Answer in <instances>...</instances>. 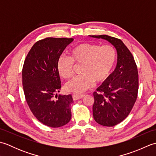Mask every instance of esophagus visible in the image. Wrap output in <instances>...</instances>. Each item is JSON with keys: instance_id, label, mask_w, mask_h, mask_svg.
Wrapping results in <instances>:
<instances>
[{"instance_id": "esophagus-1", "label": "esophagus", "mask_w": 156, "mask_h": 156, "mask_svg": "<svg viewBox=\"0 0 156 156\" xmlns=\"http://www.w3.org/2000/svg\"><path fill=\"white\" fill-rule=\"evenodd\" d=\"M84 94H72V97L73 99H74V101H77L79 100V99H80L82 98H83L84 97Z\"/></svg>"}]
</instances>
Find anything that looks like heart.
Instances as JSON below:
<instances>
[{
	"instance_id": "b5f03b06",
	"label": "heart",
	"mask_w": 156,
	"mask_h": 156,
	"mask_svg": "<svg viewBox=\"0 0 156 156\" xmlns=\"http://www.w3.org/2000/svg\"><path fill=\"white\" fill-rule=\"evenodd\" d=\"M116 59L117 51L113 46L85 43L73 48L69 52V58L61 56L57 62V69L62 78L69 79L74 73V64H82V75L74 78L64 87L67 92L80 94L90 88L94 82L105 81L111 74Z\"/></svg>"
}]
</instances>
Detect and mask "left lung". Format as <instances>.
<instances>
[{"instance_id": "1", "label": "left lung", "mask_w": 156, "mask_h": 156, "mask_svg": "<svg viewBox=\"0 0 156 156\" xmlns=\"http://www.w3.org/2000/svg\"><path fill=\"white\" fill-rule=\"evenodd\" d=\"M102 39L114 46L117 52L115 70L93 93V117L97 123L113 127L122 121L130 113L136 101L138 88V72L130 51L121 39L102 35H89Z\"/></svg>"}]
</instances>
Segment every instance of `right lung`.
<instances>
[{
  "instance_id": "obj_1",
  "label": "right lung",
  "mask_w": 156,
  "mask_h": 156,
  "mask_svg": "<svg viewBox=\"0 0 156 156\" xmlns=\"http://www.w3.org/2000/svg\"><path fill=\"white\" fill-rule=\"evenodd\" d=\"M72 38L48 37L33 45L22 71L26 101L38 121L50 127H59L70 121L71 94H56L61 88L57 62ZM55 95L58 97L54 100Z\"/></svg>"
}]
</instances>
